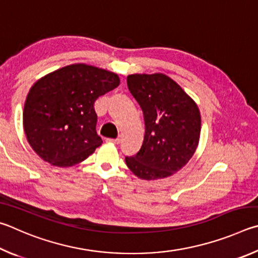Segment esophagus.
I'll list each match as a JSON object with an SVG mask.
<instances>
[{
  "mask_svg": "<svg viewBox=\"0 0 258 258\" xmlns=\"http://www.w3.org/2000/svg\"><path fill=\"white\" fill-rule=\"evenodd\" d=\"M107 143H111V144H119L120 143V139L116 138V139H112V138H108L106 139Z\"/></svg>",
  "mask_w": 258,
  "mask_h": 258,
  "instance_id": "obj_1",
  "label": "esophagus"
}]
</instances>
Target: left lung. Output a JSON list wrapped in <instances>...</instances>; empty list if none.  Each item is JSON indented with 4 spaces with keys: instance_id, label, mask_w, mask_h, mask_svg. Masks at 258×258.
<instances>
[{
    "instance_id": "obj_1",
    "label": "left lung",
    "mask_w": 258,
    "mask_h": 258,
    "mask_svg": "<svg viewBox=\"0 0 258 258\" xmlns=\"http://www.w3.org/2000/svg\"><path fill=\"white\" fill-rule=\"evenodd\" d=\"M126 84L145 121L141 151L125 157L126 166L142 180L171 177L195 154L201 137L200 108L180 85L164 74L129 75Z\"/></svg>"
}]
</instances>
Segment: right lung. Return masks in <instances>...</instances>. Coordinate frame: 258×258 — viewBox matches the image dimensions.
Segmentation results:
<instances>
[{
    "instance_id": "1",
    "label": "right lung",
    "mask_w": 258,
    "mask_h": 258,
    "mask_svg": "<svg viewBox=\"0 0 258 258\" xmlns=\"http://www.w3.org/2000/svg\"><path fill=\"white\" fill-rule=\"evenodd\" d=\"M120 85L119 76L75 63L42 77L26 97L24 130L43 161L69 168L92 155L102 138L96 133V99Z\"/></svg>"
}]
</instances>
